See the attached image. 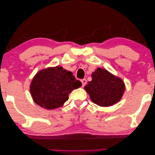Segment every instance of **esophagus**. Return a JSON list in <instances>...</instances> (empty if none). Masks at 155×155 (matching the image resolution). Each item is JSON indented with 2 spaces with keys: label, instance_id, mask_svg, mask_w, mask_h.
Wrapping results in <instances>:
<instances>
[{
  "label": "esophagus",
  "instance_id": "34e87169",
  "mask_svg": "<svg viewBox=\"0 0 155 155\" xmlns=\"http://www.w3.org/2000/svg\"><path fill=\"white\" fill-rule=\"evenodd\" d=\"M81 82H82V87H84V86L87 84V80L86 79H83V80H81Z\"/></svg>",
  "mask_w": 155,
  "mask_h": 155
}]
</instances>
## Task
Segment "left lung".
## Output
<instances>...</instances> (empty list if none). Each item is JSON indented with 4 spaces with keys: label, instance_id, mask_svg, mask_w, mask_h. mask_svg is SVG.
<instances>
[{
    "label": "left lung",
    "instance_id": "obj_1",
    "mask_svg": "<svg viewBox=\"0 0 155 155\" xmlns=\"http://www.w3.org/2000/svg\"><path fill=\"white\" fill-rule=\"evenodd\" d=\"M91 77L92 80L85 86L84 90L93 103L108 107L121 100L126 88L122 79L101 68L93 72Z\"/></svg>",
    "mask_w": 155,
    "mask_h": 155
}]
</instances>
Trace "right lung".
<instances>
[{
  "instance_id": "add662e5",
  "label": "right lung",
  "mask_w": 155,
  "mask_h": 155,
  "mask_svg": "<svg viewBox=\"0 0 155 155\" xmlns=\"http://www.w3.org/2000/svg\"><path fill=\"white\" fill-rule=\"evenodd\" d=\"M81 86L71 72L56 66L39 71L32 79L29 91L35 104L52 110L64 105L69 93Z\"/></svg>"
}]
</instances>
